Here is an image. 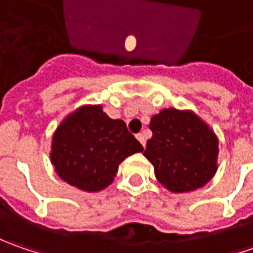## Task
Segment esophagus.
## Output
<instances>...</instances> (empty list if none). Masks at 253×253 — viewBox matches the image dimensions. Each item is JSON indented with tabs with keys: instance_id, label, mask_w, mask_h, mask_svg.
<instances>
[{
	"instance_id": "obj_1",
	"label": "esophagus",
	"mask_w": 253,
	"mask_h": 253,
	"mask_svg": "<svg viewBox=\"0 0 253 253\" xmlns=\"http://www.w3.org/2000/svg\"><path fill=\"white\" fill-rule=\"evenodd\" d=\"M136 138H138V141L141 142L143 146L146 145V133H145V132H141V133H138V135H136Z\"/></svg>"
}]
</instances>
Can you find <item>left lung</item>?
<instances>
[{
	"label": "left lung",
	"mask_w": 253,
	"mask_h": 253,
	"mask_svg": "<svg viewBox=\"0 0 253 253\" xmlns=\"http://www.w3.org/2000/svg\"><path fill=\"white\" fill-rule=\"evenodd\" d=\"M152 138L143 156L170 193L201 189L218 170V136L191 110L165 108L149 124Z\"/></svg>",
	"instance_id": "8db88e82"
}]
</instances>
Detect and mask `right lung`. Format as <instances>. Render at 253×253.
Masks as SVG:
<instances>
[{"instance_id":"obj_1","label":"right lung","mask_w":253,"mask_h":253,"mask_svg":"<svg viewBox=\"0 0 253 253\" xmlns=\"http://www.w3.org/2000/svg\"><path fill=\"white\" fill-rule=\"evenodd\" d=\"M142 151L125 122L110 118L100 104H85L67 114L56 128L50 162L67 184L95 193L114 181L121 162Z\"/></svg>"}]
</instances>
